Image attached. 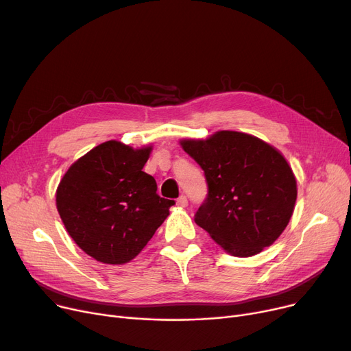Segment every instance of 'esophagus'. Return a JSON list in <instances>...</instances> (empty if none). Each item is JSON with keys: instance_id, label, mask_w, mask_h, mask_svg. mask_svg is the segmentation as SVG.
Returning a JSON list of instances; mask_svg holds the SVG:
<instances>
[{"instance_id": "esophagus-1", "label": "esophagus", "mask_w": 351, "mask_h": 351, "mask_svg": "<svg viewBox=\"0 0 351 351\" xmlns=\"http://www.w3.org/2000/svg\"><path fill=\"white\" fill-rule=\"evenodd\" d=\"M178 205L182 206V208L188 206V197H186L185 195H180V196L178 197Z\"/></svg>"}]
</instances>
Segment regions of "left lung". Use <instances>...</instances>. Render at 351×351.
<instances>
[{
  "label": "left lung",
  "instance_id": "1",
  "mask_svg": "<svg viewBox=\"0 0 351 351\" xmlns=\"http://www.w3.org/2000/svg\"><path fill=\"white\" fill-rule=\"evenodd\" d=\"M182 146L208 183L196 225L233 256L249 257L270 246L286 229L298 197L296 179L282 154L233 131L182 141Z\"/></svg>",
  "mask_w": 351,
  "mask_h": 351
}]
</instances>
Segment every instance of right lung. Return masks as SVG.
Here are the masks:
<instances>
[{
	"label": "right lung",
	"mask_w": 351,
	"mask_h": 351,
	"mask_svg": "<svg viewBox=\"0 0 351 351\" xmlns=\"http://www.w3.org/2000/svg\"><path fill=\"white\" fill-rule=\"evenodd\" d=\"M151 147L108 141L73 163L57 189V209L75 243L95 261L123 265L146 246L175 200L160 197L142 169Z\"/></svg>",
	"instance_id": "1"
}]
</instances>
